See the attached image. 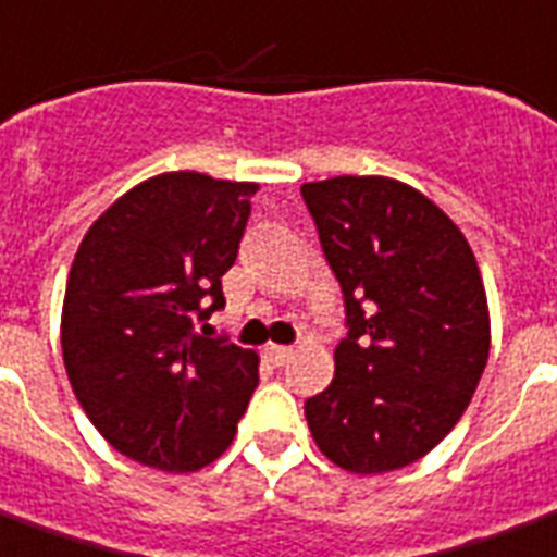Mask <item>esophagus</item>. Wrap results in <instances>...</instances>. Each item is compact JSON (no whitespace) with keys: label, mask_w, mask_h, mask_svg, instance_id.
I'll return each instance as SVG.
<instances>
[{"label":"esophagus","mask_w":557,"mask_h":557,"mask_svg":"<svg viewBox=\"0 0 557 557\" xmlns=\"http://www.w3.org/2000/svg\"><path fill=\"white\" fill-rule=\"evenodd\" d=\"M265 359H269L274 368H283V364L292 359V347H280V345H269L265 347Z\"/></svg>","instance_id":"34e87169"}]
</instances>
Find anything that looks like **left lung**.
<instances>
[{
    "label": "left lung",
    "mask_w": 557,
    "mask_h": 557,
    "mask_svg": "<svg viewBox=\"0 0 557 557\" xmlns=\"http://www.w3.org/2000/svg\"><path fill=\"white\" fill-rule=\"evenodd\" d=\"M345 297L335 376L304 403L312 438L350 473L430 453L465 414L491 350L473 250L418 189L388 177L300 186Z\"/></svg>",
    "instance_id": "left-lung-1"
}]
</instances>
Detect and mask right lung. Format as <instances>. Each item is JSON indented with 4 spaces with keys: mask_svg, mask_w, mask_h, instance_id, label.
Listing matches in <instances>:
<instances>
[{
    "mask_svg": "<svg viewBox=\"0 0 557 557\" xmlns=\"http://www.w3.org/2000/svg\"><path fill=\"white\" fill-rule=\"evenodd\" d=\"M253 193L198 172L157 175L122 195L72 260L61 321L72 392L139 465L189 473L215 461L260 382L257 354L198 333L224 309Z\"/></svg>",
    "mask_w": 557,
    "mask_h": 557,
    "instance_id": "obj_1",
    "label": "right lung"
}]
</instances>
